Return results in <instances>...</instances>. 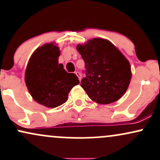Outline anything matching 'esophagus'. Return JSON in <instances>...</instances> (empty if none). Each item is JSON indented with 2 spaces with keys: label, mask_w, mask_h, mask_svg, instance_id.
Segmentation results:
<instances>
[{
  "label": "esophagus",
  "mask_w": 160,
  "mask_h": 160,
  "mask_svg": "<svg viewBox=\"0 0 160 160\" xmlns=\"http://www.w3.org/2000/svg\"><path fill=\"white\" fill-rule=\"evenodd\" d=\"M75 74H76L77 76L78 77V78H79V80H80V81H81V78H82V76H81V74H80V72H78V71H76V72H75Z\"/></svg>",
  "instance_id": "34e87169"
}]
</instances>
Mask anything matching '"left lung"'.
<instances>
[{"label":"left lung","mask_w":160,"mask_h":160,"mask_svg":"<svg viewBox=\"0 0 160 160\" xmlns=\"http://www.w3.org/2000/svg\"><path fill=\"white\" fill-rule=\"evenodd\" d=\"M77 49L85 62L86 77L80 86L93 102L108 104L117 102L131 81L129 62L109 40H89Z\"/></svg>","instance_id":"8db88e82"}]
</instances>
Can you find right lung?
I'll list each match as a JSON object with an SVG mask.
<instances>
[{
  "label": "right lung",
  "instance_id": "add662e5",
  "mask_svg": "<svg viewBox=\"0 0 160 160\" xmlns=\"http://www.w3.org/2000/svg\"><path fill=\"white\" fill-rule=\"evenodd\" d=\"M59 48L53 43L38 47L29 59L25 81L32 98L47 108H56L67 102L68 95L78 78L68 73L58 64Z\"/></svg>",
  "mask_w": 160,
  "mask_h": 160
}]
</instances>
